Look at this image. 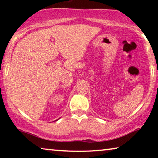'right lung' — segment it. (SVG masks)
I'll use <instances>...</instances> for the list:
<instances>
[{
    "label": "right lung",
    "mask_w": 158,
    "mask_h": 158,
    "mask_svg": "<svg viewBox=\"0 0 158 158\" xmlns=\"http://www.w3.org/2000/svg\"><path fill=\"white\" fill-rule=\"evenodd\" d=\"M56 121H57V120H56Z\"/></svg>",
    "instance_id": "add662e5"
}]
</instances>
